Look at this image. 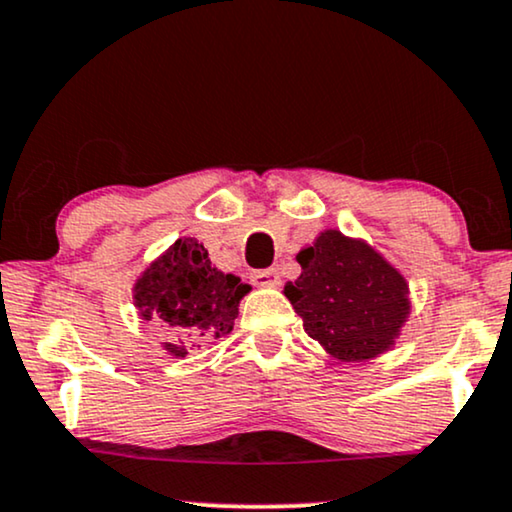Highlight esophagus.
<instances>
[{
  "instance_id": "1",
  "label": "esophagus",
  "mask_w": 512,
  "mask_h": 512,
  "mask_svg": "<svg viewBox=\"0 0 512 512\" xmlns=\"http://www.w3.org/2000/svg\"><path fill=\"white\" fill-rule=\"evenodd\" d=\"M252 283L262 288H274L281 283V276H278L276 269H260V271H252Z\"/></svg>"
}]
</instances>
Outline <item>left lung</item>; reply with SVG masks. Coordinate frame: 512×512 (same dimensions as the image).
<instances>
[{"label": "left lung", "mask_w": 512, "mask_h": 512, "mask_svg": "<svg viewBox=\"0 0 512 512\" xmlns=\"http://www.w3.org/2000/svg\"><path fill=\"white\" fill-rule=\"evenodd\" d=\"M297 262L302 274L283 290L309 338L342 361H364L392 347L409 300L406 281L378 252L326 231Z\"/></svg>", "instance_id": "left-lung-1"}]
</instances>
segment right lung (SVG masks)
I'll return each instance as SVG.
<instances>
[{
	"label": "right lung",
	"instance_id": "obj_1",
	"mask_svg": "<svg viewBox=\"0 0 512 512\" xmlns=\"http://www.w3.org/2000/svg\"><path fill=\"white\" fill-rule=\"evenodd\" d=\"M248 290L241 278L212 267L196 238H179L144 271L134 300L146 321H160L174 333L177 342H165L167 352L186 357L189 347L234 331L238 302Z\"/></svg>",
	"mask_w": 512,
	"mask_h": 512
}]
</instances>
